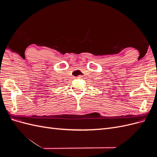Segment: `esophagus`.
<instances>
[{
    "mask_svg": "<svg viewBox=\"0 0 157 157\" xmlns=\"http://www.w3.org/2000/svg\"><path fill=\"white\" fill-rule=\"evenodd\" d=\"M82 77H83V76H82V75H79L77 78H82Z\"/></svg>",
    "mask_w": 157,
    "mask_h": 157,
    "instance_id": "esophagus-1",
    "label": "esophagus"
}]
</instances>
